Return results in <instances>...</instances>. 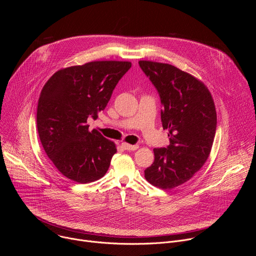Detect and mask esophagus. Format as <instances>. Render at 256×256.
Segmentation results:
<instances>
[{"mask_svg": "<svg viewBox=\"0 0 256 256\" xmlns=\"http://www.w3.org/2000/svg\"><path fill=\"white\" fill-rule=\"evenodd\" d=\"M122 147L124 150H128V151H134L138 148V144H126V142H122Z\"/></svg>", "mask_w": 256, "mask_h": 256, "instance_id": "1", "label": "esophagus"}]
</instances>
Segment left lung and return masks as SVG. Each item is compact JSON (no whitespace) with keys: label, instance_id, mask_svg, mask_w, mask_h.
Here are the masks:
<instances>
[{"label":"left lung","instance_id":"left-lung-1","mask_svg":"<svg viewBox=\"0 0 256 256\" xmlns=\"http://www.w3.org/2000/svg\"><path fill=\"white\" fill-rule=\"evenodd\" d=\"M138 64L160 96L161 122L170 142L166 148L154 149L155 160L144 177L159 188H174L208 158L216 128L214 100L204 83L174 66L150 60Z\"/></svg>","mask_w":256,"mask_h":256}]
</instances>
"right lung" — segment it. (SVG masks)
Wrapping results in <instances>:
<instances>
[{"instance_id": "add662e5", "label": "right lung", "mask_w": 256, "mask_h": 256, "mask_svg": "<svg viewBox=\"0 0 256 256\" xmlns=\"http://www.w3.org/2000/svg\"><path fill=\"white\" fill-rule=\"evenodd\" d=\"M130 66L116 60L70 66L54 72L42 88L38 132L46 155L66 178L88 184L107 172L116 144L96 130L90 132L87 120H97Z\"/></svg>"}]
</instances>
